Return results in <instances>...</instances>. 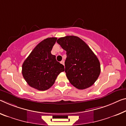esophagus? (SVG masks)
Segmentation results:
<instances>
[{
    "instance_id": "esophagus-1",
    "label": "esophagus",
    "mask_w": 126,
    "mask_h": 126,
    "mask_svg": "<svg viewBox=\"0 0 126 126\" xmlns=\"http://www.w3.org/2000/svg\"><path fill=\"white\" fill-rule=\"evenodd\" d=\"M60 63H61V64L64 65V61H63V60H62V61L60 62Z\"/></svg>"
}]
</instances>
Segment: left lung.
<instances>
[{
  "label": "left lung",
  "mask_w": 126,
  "mask_h": 126,
  "mask_svg": "<svg viewBox=\"0 0 126 126\" xmlns=\"http://www.w3.org/2000/svg\"><path fill=\"white\" fill-rule=\"evenodd\" d=\"M57 42L66 51L65 71L70 83L79 90L92 86L101 68L99 60L87 44L73 35L58 39Z\"/></svg>",
  "instance_id": "obj_1"
}]
</instances>
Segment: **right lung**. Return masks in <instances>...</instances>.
<instances>
[{
	"label": "right lung",
	"mask_w": 126,
	"mask_h": 126,
	"mask_svg": "<svg viewBox=\"0 0 126 126\" xmlns=\"http://www.w3.org/2000/svg\"><path fill=\"white\" fill-rule=\"evenodd\" d=\"M57 38H48L40 42L24 61L22 74L30 87L39 91L51 87L64 66L58 62L51 50Z\"/></svg>",
	"instance_id": "right-lung-1"
}]
</instances>
